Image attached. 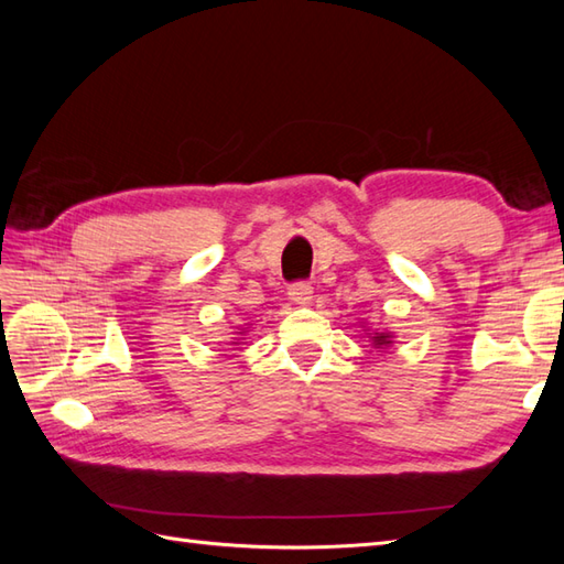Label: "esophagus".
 Here are the masks:
<instances>
[{
	"label": "esophagus",
	"mask_w": 564,
	"mask_h": 564,
	"mask_svg": "<svg viewBox=\"0 0 564 564\" xmlns=\"http://www.w3.org/2000/svg\"><path fill=\"white\" fill-rule=\"evenodd\" d=\"M289 295H291V301L295 305H307L310 301H313V285H310V283H293L289 289Z\"/></svg>",
	"instance_id": "esophagus-1"
}]
</instances>
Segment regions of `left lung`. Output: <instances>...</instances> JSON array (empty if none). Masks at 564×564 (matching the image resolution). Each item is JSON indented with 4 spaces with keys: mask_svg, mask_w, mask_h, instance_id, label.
<instances>
[{
    "mask_svg": "<svg viewBox=\"0 0 564 564\" xmlns=\"http://www.w3.org/2000/svg\"><path fill=\"white\" fill-rule=\"evenodd\" d=\"M370 341H373L376 349H382V346L392 344V334L390 332H376L373 337H370Z\"/></svg>",
    "mask_w": 564,
    "mask_h": 564,
    "instance_id": "obj_1",
    "label": "left lung"
}]
</instances>
